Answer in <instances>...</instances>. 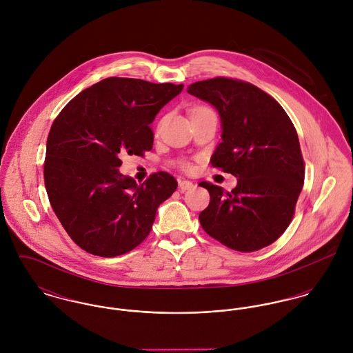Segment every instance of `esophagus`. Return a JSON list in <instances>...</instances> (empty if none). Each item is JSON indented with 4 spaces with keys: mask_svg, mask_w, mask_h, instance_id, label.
I'll list each match as a JSON object with an SVG mask.
<instances>
[{
    "mask_svg": "<svg viewBox=\"0 0 353 353\" xmlns=\"http://www.w3.org/2000/svg\"><path fill=\"white\" fill-rule=\"evenodd\" d=\"M194 183L190 181H179V190L181 192H186V190H192L194 189Z\"/></svg>",
    "mask_w": 353,
    "mask_h": 353,
    "instance_id": "obj_1",
    "label": "esophagus"
}]
</instances>
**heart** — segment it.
Wrapping results in <instances>:
<instances>
[{"mask_svg":"<svg viewBox=\"0 0 353 353\" xmlns=\"http://www.w3.org/2000/svg\"><path fill=\"white\" fill-rule=\"evenodd\" d=\"M200 108H202V107H200ZM200 108H196V110H200Z\"/></svg>","mask_w":353,"mask_h":353,"instance_id":"1","label":"heart"}]
</instances>
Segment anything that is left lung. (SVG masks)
<instances>
[{
	"instance_id": "left-lung-1",
	"label": "left lung",
	"mask_w": 353,
	"mask_h": 353,
	"mask_svg": "<svg viewBox=\"0 0 353 353\" xmlns=\"http://www.w3.org/2000/svg\"><path fill=\"white\" fill-rule=\"evenodd\" d=\"M188 92L217 110L221 143L210 163L238 178L231 192L200 183L210 194L200 213L203 231L238 252L272 245L290 225L304 182L294 123L277 101L250 83L216 77L190 84Z\"/></svg>"
}]
</instances>
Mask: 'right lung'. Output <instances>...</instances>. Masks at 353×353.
I'll list each match as a JSON object with an SVG mask.
<instances>
[{"mask_svg": "<svg viewBox=\"0 0 353 353\" xmlns=\"http://www.w3.org/2000/svg\"><path fill=\"white\" fill-rule=\"evenodd\" d=\"M183 84L108 77L81 91L51 125L45 185L51 208L72 241L99 256L137 248L157 208L178 183L167 172L141 185L119 172L122 153L151 151V123Z\"/></svg>", "mask_w": 353, "mask_h": 353, "instance_id": "1", "label": "right lung"}]
</instances>
